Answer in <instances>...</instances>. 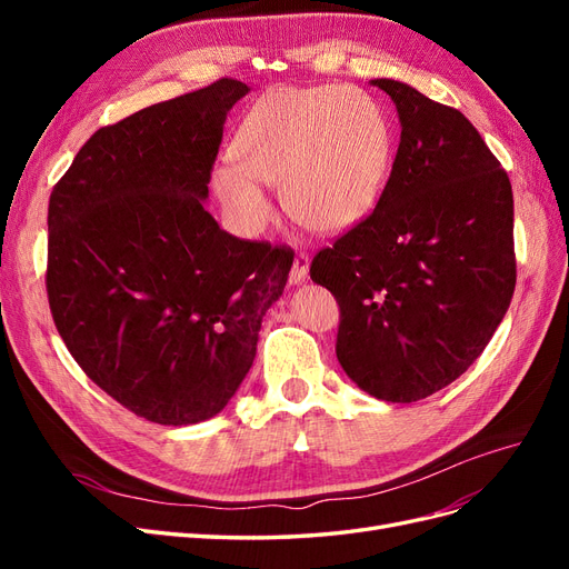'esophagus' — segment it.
Segmentation results:
<instances>
[{
  "mask_svg": "<svg viewBox=\"0 0 569 569\" xmlns=\"http://www.w3.org/2000/svg\"><path fill=\"white\" fill-rule=\"evenodd\" d=\"M308 268H311V258H308V253L299 251L295 256V266H291V272H289V282L291 284H299L308 278Z\"/></svg>",
  "mask_w": 569,
  "mask_h": 569,
  "instance_id": "esophagus-1",
  "label": "esophagus"
}]
</instances>
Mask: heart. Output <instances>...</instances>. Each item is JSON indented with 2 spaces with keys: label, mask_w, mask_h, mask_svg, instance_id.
<instances>
[{
  "label": "heart",
  "mask_w": 569,
  "mask_h": 569,
  "mask_svg": "<svg viewBox=\"0 0 569 569\" xmlns=\"http://www.w3.org/2000/svg\"><path fill=\"white\" fill-rule=\"evenodd\" d=\"M391 126L375 99L356 90H274L258 101L232 142L234 163L213 170L226 209L249 232L272 206L261 184L282 187L287 213L335 232L363 220L391 166Z\"/></svg>",
  "instance_id": "1"
}]
</instances>
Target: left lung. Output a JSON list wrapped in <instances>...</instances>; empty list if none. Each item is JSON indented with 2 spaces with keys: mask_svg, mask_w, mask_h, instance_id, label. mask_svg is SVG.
Segmentation results:
<instances>
[{
  "mask_svg": "<svg viewBox=\"0 0 569 569\" xmlns=\"http://www.w3.org/2000/svg\"><path fill=\"white\" fill-rule=\"evenodd\" d=\"M401 142L375 211L316 253L339 303L337 358L375 399L412 403L451 385L501 325L518 270L512 187L475 126L399 80Z\"/></svg>",
  "mask_w": 569,
  "mask_h": 569,
  "instance_id": "8db88e82",
  "label": "left lung"
}]
</instances>
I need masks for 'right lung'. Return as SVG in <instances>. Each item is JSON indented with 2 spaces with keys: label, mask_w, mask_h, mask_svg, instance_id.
<instances>
[{
  "label": "right lung",
  "mask_w": 569,
  "mask_h": 569,
  "mask_svg": "<svg viewBox=\"0 0 569 569\" xmlns=\"http://www.w3.org/2000/svg\"><path fill=\"white\" fill-rule=\"evenodd\" d=\"M247 92L220 78L99 128L49 197L51 318L84 375L149 422L228 406L295 261L220 230L201 203Z\"/></svg>",
  "instance_id": "obj_1"
}]
</instances>
